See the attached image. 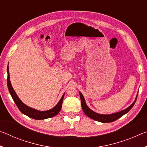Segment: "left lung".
Masks as SVG:
<instances>
[{
	"instance_id": "left-lung-1",
	"label": "left lung",
	"mask_w": 147,
	"mask_h": 147,
	"mask_svg": "<svg viewBox=\"0 0 147 147\" xmlns=\"http://www.w3.org/2000/svg\"><path fill=\"white\" fill-rule=\"evenodd\" d=\"M80 94V97L81 99V105H82V108L84 112L85 113L86 115L89 117V118L93 119L94 121L100 122V123H111V122H113L116 121L117 119L121 117L122 116L124 115V114L127 113L130 110L131 108L134 106V104L136 103L137 97H138V94H137L135 100L134 101V102L131 104L130 106H128L127 108L123 109V110L119 111V112L111 113V114H100L98 113L94 112V111L91 110V109L89 108L87 105L86 102L85 98H84L83 94L81 93V92H79Z\"/></svg>"
}]
</instances>
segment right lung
<instances>
[{"label": "right lung", "mask_w": 147, "mask_h": 147, "mask_svg": "<svg viewBox=\"0 0 147 147\" xmlns=\"http://www.w3.org/2000/svg\"><path fill=\"white\" fill-rule=\"evenodd\" d=\"M7 73H8L7 84H8V88L9 92L11 94L12 98H13V100H14L15 103L16 104L17 108H19V110L21 111L23 114L29 117L32 118L34 119H36V120H41V119H46L48 118L53 117L56 115L59 112V111H60V109L61 108L62 102H63L65 93H63V95H62L61 99L59 100L58 104H57L54 108L47 111L38 110V109H34L31 108V107H29L27 105H26L25 104H24L23 102L20 100L19 96H17V94H16V92H15L13 87L11 86L10 78H9L8 66V67H7Z\"/></svg>", "instance_id": "1"}]
</instances>
